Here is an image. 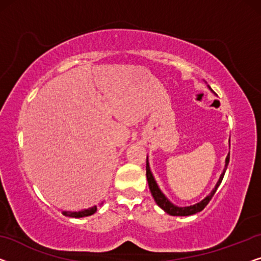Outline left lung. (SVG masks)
I'll use <instances>...</instances> for the list:
<instances>
[{
	"label": "left lung",
	"mask_w": 261,
	"mask_h": 261,
	"mask_svg": "<svg viewBox=\"0 0 261 261\" xmlns=\"http://www.w3.org/2000/svg\"><path fill=\"white\" fill-rule=\"evenodd\" d=\"M210 90L212 91V89L210 85H207ZM228 162H230V153L227 154L226 157V161H225V168L223 170V173L220 174L219 177V180L217 181V184L215 186V189L212 190L211 193H208V196H206L203 200L199 201V203L194 204V205H190V206H185V207H179V206H176L173 205L171 201L168 199V198L165 197V194L161 191V189L158 188L157 182L154 180V177L152 172H151L150 170V165H149V161H147V157H146V178H147V182H149V188H150V191L151 194H152L153 199L157 205L161 207L162 210H164L166 213H169L170 216H181V217H185V216H192V215H196V213L203 211L205 208V206L210 203V200L212 199L213 194L216 193L218 186L220 185L221 180H223L224 178V174L226 172V169H227V165H228Z\"/></svg>",
	"instance_id": "1"
}]
</instances>
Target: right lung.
Listing matches in <instances>:
<instances>
[{"instance_id":"add662e5","label":"right lung","mask_w":261,"mask_h":261,"mask_svg":"<svg viewBox=\"0 0 261 261\" xmlns=\"http://www.w3.org/2000/svg\"><path fill=\"white\" fill-rule=\"evenodd\" d=\"M97 211V206H92V207L88 208V210H83V211H79V212H70V211H63L64 216L70 217V218H83V217H89L92 216L93 213Z\"/></svg>"}]
</instances>
